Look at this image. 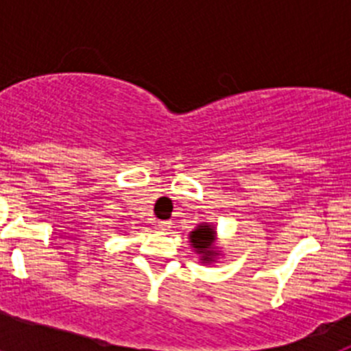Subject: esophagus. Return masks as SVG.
Wrapping results in <instances>:
<instances>
[{"mask_svg":"<svg viewBox=\"0 0 351 351\" xmlns=\"http://www.w3.org/2000/svg\"><path fill=\"white\" fill-rule=\"evenodd\" d=\"M170 225H172L170 221H158V228H160V230H169Z\"/></svg>","mask_w":351,"mask_h":351,"instance_id":"34e87169","label":"esophagus"}]
</instances>
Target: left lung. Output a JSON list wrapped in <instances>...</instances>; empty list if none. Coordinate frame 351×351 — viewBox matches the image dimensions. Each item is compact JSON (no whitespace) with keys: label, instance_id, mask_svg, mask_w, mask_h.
I'll return each instance as SVG.
<instances>
[{"label":"left lung","instance_id":"1","mask_svg":"<svg viewBox=\"0 0 351 351\" xmlns=\"http://www.w3.org/2000/svg\"><path fill=\"white\" fill-rule=\"evenodd\" d=\"M214 241H216V232H214V226L202 223L198 225L193 232L190 234V243L195 247L200 260L204 263H213L214 258L219 255L216 247H214Z\"/></svg>","mask_w":351,"mask_h":351}]
</instances>
